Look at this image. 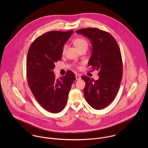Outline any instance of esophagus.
<instances>
[{"label": "esophagus", "mask_w": 148, "mask_h": 148, "mask_svg": "<svg viewBox=\"0 0 148 148\" xmlns=\"http://www.w3.org/2000/svg\"><path fill=\"white\" fill-rule=\"evenodd\" d=\"M76 79L77 80H80L81 79V76L79 75H76Z\"/></svg>", "instance_id": "esophagus-1"}]
</instances>
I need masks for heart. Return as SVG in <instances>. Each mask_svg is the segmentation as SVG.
<instances>
[{
    "mask_svg": "<svg viewBox=\"0 0 148 148\" xmlns=\"http://www.w3.org/2000/svg\"><path fill=\"white\" fill-rule=\"evenodd\" d=\"M74 44L75 45V46L79 49H82V48L85 47H88V42L87 41L83 39V38H76V39L74 40ZM66 45H64L63 46V53H64L65 50H66Z\"/></svg>",
    "mask_w": 148,
    "mask_h": 148,
    "instance_id": "1",
    "label": "heart"
}]
</instances>
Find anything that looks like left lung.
<instances>
[{"label": "left lung", "instance_id": "8db88e82", "mask_svg": "<svg viewBox=\"0 0 148 148\" xmlns=\"http://www.w3.org/2000/svg\"><path fill=\"white\" fill-rule=\"evenodd\" d=\"M87 37L92 43V55L88 65L99 71V79L83 76L85 82V99L95 109H101L114 99L123 77V62L120 49L114 38L108 32L95 28L76 31Z\"/></svg>", "mask_w": 148, "mask_h": 148}]
</instances>
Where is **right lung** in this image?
Returning <instances> with one entry per match:
<instances>
[{
	"label": "right lung",
	"instance_id": "add662e5",
	"mask_svg": "<svg viewBox=\"0 0 148 148\" xmlns=\"http://www.w3.org/2000/svg\"><path fill=\"white\" fill-rule=\"evenodd\" d=\"M73 32L45 33L34 40L28 52L27 78L30 89L39 104L51 113L63 109L76 79L71 71L59 79L56 78L53 71L55 63L62 59L64 44Z\"/></svg>",
	"mask_w": 148,
	"mask_h": 148
}]
</instances>
